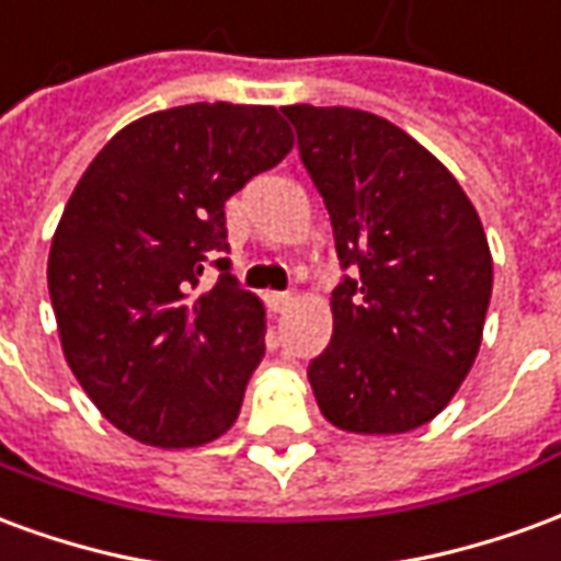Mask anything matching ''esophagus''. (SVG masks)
I'll return each instance as SVG.
<instances>
[{
  "label": "esophagus",
  "instance_id": "34e87169",
  "mask_svg": "<svg viewBox=\"0 0 561 561\" xmlns=\"http://www.w3.org/2000/svg\"><path fill=\"white\" fill-rule=\"evenodd\" d=\"M291 300H294L291 291H270L267 294V306L273 309V312H282V309L291 304Z\"/></svg>",
  "mask_w": 561,
  "mask_h": 561
}]
</instances>
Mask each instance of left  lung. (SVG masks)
<instances>
[{"instance_id":"8db88e82","label":"left lung","mask_w":561,"mask_h":561,"mask_svg":"<svg viewBox=\"0 0 561 561\" xmlns=\"http://www.w3.org/2000/svg\"><path fill=\"white\" fill-rule=\"evenodd\" d=\"M324 197L342 276L333 336L306 376L321 414L364 435L417 430L478 357L493 257L466 192L433 152L354 107H282Z\"/></svg>"}]
</instances>
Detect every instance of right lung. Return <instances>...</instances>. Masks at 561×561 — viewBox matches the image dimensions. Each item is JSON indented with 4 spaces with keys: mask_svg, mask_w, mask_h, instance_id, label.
<instances>
[{
    "mask_svg": "<svg viewBox=\"0 0 561 561\" xmlns=\"http://www.w3.org/2000/svg\"><path fill=\"white\" fill-rule=\"evenodd\" d=\"M291 128L264 104H183L92 159L47 261L62 352L99 412L144 445L228 433L264 357V306L240 288L225 201L276 168ZM207 266L220 279L199 291Z\"/></svg>",
    "mask_w": 561,
    "mask_h": 561,
    "instance_id": "right-lung-1",
    "label": "right lung"
}]
</instances>
